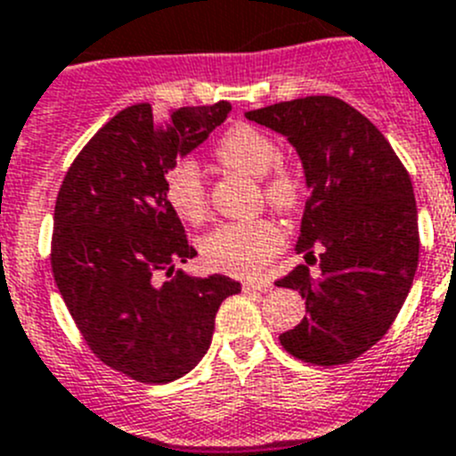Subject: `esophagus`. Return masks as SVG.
I'll list each match as a JSON object with an SVG mask.
<instances>
[{"mask_svg": "<svg viewBox=\"0 0 456 456\" xmlns=\"http://www.w3.org/2000/svg\"><path fill=\"white\" fill-rule=\"evenodd\" d=\"M244 289H247V292H272L273 285L267 283V281H247V283H244Z\"/></svg>", "mask_w": 456, "mask_h": 456, "instance_id": "esophagus-1", "label": "esophagus"}]
</instances>
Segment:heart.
Listing matches in <instances>:
<instances>
[{
    "instance_id": "b5f03b06",
    "label": "heart",
    "mask_w": 456,
    "mask_h": 456,
    "mask_svg": "<svg viewBox=\"0 0 456 456\" xmlns=\"http://www.w3.org/2000/svg\"><path fill=\"white\" fill-rule=\"evenodd\" d=\"M224 167L263 178V196L281 215H294L304 203V178L294 167L278 162L276 141L253 125H232L215 148ZM164 199L183 221L200 224L208 216V189L199 164L178 157L164 171ZM283 247V235L269 219L231 221L216 225L200 241L203 260L216 272L253 276Z\"/></svg>"
}]
</instances>
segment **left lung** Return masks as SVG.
I'll return each mask as SVG.
<instances>
[{
    "instance_id": "1",
    "label": "left lung",
    "mask_w": 456,
    "mask_h": 456,
    "mask_svg": "<svg viewBox=\"0 0 456 456\" xmlns=\"http://www.w3.org/2000/svg\"><path fill=\"white\" fill-rule=\"evenodd\" d=\"M247 118L285 134L299 152L310 196L297 253L322 269L313 279L299 265L276 281L305 299L304 320L278 340L304 363H349L388 333L416 276L409 171L377 125L333 95L278 102Z\"/></svg>"
}]
</instances>
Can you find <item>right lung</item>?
<instances>
[{
	"label": "right lung",
	"instance_id": "right-lung-1",
	"mask_svg": "<svg viewBox=\"0 0 456 456\" xmlns=\"http://www.w3.org/2000/svg\"><path fill=\"white\" fill-rule=\"evenodd\" d=\"M228 102L167 116L132 104L102 125L68 168L54 205L50 263L95 356L141 384H168L208 352L221 301L240 283L175 269L196 256L164 199V171L203 143Z\"/></svg>",
	"mask_w": 456,
	"mask_h": 456
}]
</instances>
